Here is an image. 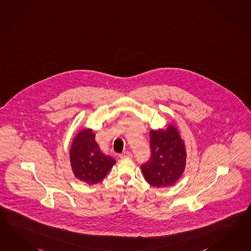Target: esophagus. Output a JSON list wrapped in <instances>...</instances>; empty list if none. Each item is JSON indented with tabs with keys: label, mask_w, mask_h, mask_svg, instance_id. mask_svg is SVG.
<instances>
[{
	"label": "esophagus",
	"mask_w": 251,
	"mask_h": 251,
	"mask_svg": "<svg viewBox=\"0 0 251 251\" xmlns=\"http://www.w3.org/2000/svg\"><path fill=\"white\" fill-rule=\"evenodd\" d=\"M120 156L122 157V158H124V157H132V153L130 152V151H124L123 154H121Z\"/></svg>",
	"instance_id": "34e87169"
}]
</instances>
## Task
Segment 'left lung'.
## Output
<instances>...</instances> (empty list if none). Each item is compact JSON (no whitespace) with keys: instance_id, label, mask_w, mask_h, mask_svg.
<instances>
[{"instance_id":"8db88e82","label":"left lung","mask_w":251,"mask_h":251,"mask_svg":"<svg viewBox=\"0 0 251 251\" xmlns=\"http://www.w3.org/2000/svg\"><path fill=\"white\" fill-rule=\"evenodd\" d=\"M151 158L141 166L149 184L167 187L176 184L183 176L186 166V149L178 129L170 123L166 129H151Z\"/></svg>"}]
</instances>
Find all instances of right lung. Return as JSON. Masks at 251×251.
I'll return each instance as SVG.
<instances>
[{"mask_svg": "<svg viewBox=\"0 0 251 251\" xmlns=\"http://www.w3.org/2000/svg\"><path fill=\"white\" fill-rule=\"evenodd\" d=\"M69 158L75 177L88 184L100 182L116 163L100 151L92 128H83L74 137Z\"/></svg>", "mask_w": 251, "mask_h": 251, "instance_id": "add662e5", "label": "right lung"}]
</instances>
